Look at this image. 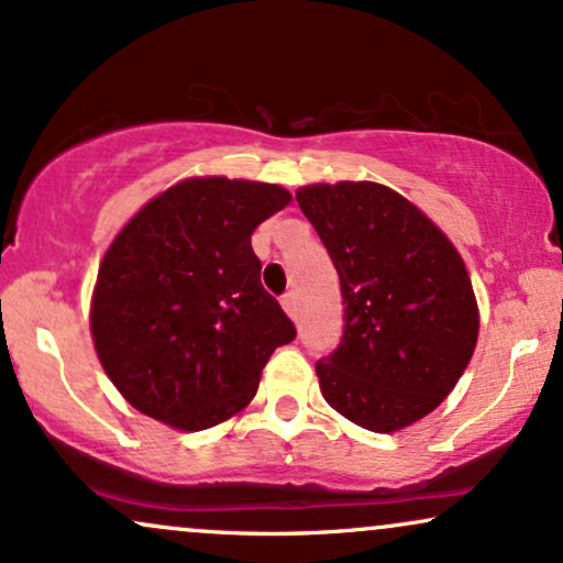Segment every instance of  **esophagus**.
I'll return each mask as SVG.
<instances>
[{"label":"esophagus","mask_w":563,"mask_h":563,"mask_svg":"<svg viewBox=\"0 0 563 563\" xmlns=\"http://www.w3.org/2000/svg\"><path fill=\"white\" fill-rule=\"evenodd\" d=\"M280 303H283V309H286L288 317H296V294H286L280 299Z\"/></svg>","instance_id":"obj_1"}]
</instances>
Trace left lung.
<instances>
[{"label":"left lung","mask_w":563,"mask_h":563,"mask_svg":"<svg viewBox=\"0 0 563 563\" xmlns=\"http://www.w3.org/2000/svg\"><path fill=\"white\" fill-rule=\"evenodd\" d=\"M346 303V330L317 362L338 415L372 432L428 417L477 346L479 309L462 254L428 214L383 183H311L296 191Z\"/></svg>","instance_id":"obj_1"}]
</instances>
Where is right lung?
Listing matches in <instances>:
<instances>
[{
	"label": "right lung",
	"mask_w": 563,
	"mask_h": 563,
	"mask_svg": "<svg viewBox=\"0 0 563 563\" xmlns=\"http://www.w3.org/2000/svg\"><path fill=\"white\" fill-rule=\"evenodd\" d=\"M288 201L277 183L201 175L154 196L114 235L88 324L133 409L199 432L252 404L264 364L296 338L252 249L254 228Z\"/></svg>",
	"instance_id": "obj_1"
}]
</instances>
